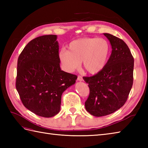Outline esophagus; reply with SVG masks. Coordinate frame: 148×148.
I'll return each instance as SVG.
<instances>
[{
    "instance_id": "1",
    "label": "esophagus",
    "mask_w": 148,
    "mask_h": 148,
    "mask_svg": "<svg viewBox=\"0 0 148 148\" xmlns=\"http://www.w3.org/2000/svg\"><path fill=\"white\" fill-rule=\"evenodd\" d=\"M83 79V77H81V76H79L77 77V81H82Z\"/></svg>"
}]
</instances>
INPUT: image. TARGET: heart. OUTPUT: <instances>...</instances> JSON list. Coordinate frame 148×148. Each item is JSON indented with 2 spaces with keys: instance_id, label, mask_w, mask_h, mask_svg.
<instances>
[{
  "instance_id": "heart-1",
  "label": "heart",
  "mask_w": 148,
  "mask_h": 148,
  "mask_svg": "<svg viewBox=\"0 0 148 148\" xmlns=\"http://www.w3.org/2000/svg\"><path fill=\"white\" fill-rule=\"evenodd\" d=\"M111 46L102 38L87 37L74 40L69 45V50L62 48L58 57L65 71L72 72L82 64L90 74L100 73L108 63Z\"/></svg>"
}]
</instances>
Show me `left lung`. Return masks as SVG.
Returning <instances> with one entry per match:
<instances>
[{
	"label": "left lung",
	"instance_id": "left-lung-1",
	"mask_svg": "<svg viewBox=\"0 0 148 148\" xmlns=\"http://www.w3.org/2000/svg\"><path fill=\"white\" fill-rule=\"evenodd\" d=\"M111 45V55L99 74L84 77L90 95L85 108L97 117L112 114L125 104L133 84L134 60L123 40L110 34H103Z\"/></svg>",
	"mask_w": 148,
	"mask_h": 148
}]
</instances>
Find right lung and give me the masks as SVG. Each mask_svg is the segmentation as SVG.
Segmentation results:
<instances>
[{
  "instance_id": "add662e5",
  "label": "right lung",
  "mask_w": 148,
  "mask_h": 148,
  "mask_svg": "<svg viewBox=\"0 0 148 148\" xmlns=\"http://www.w3.org/2000/svg\"><path fill=\"white\" fill-rule=\"evenodd\" d=\"M56 39V35L37 37L27 44L18 60L16 88L21 102L45 118L60 112L62 93L77 78L61 70Z\"/></svg>"
}]
</instances>
